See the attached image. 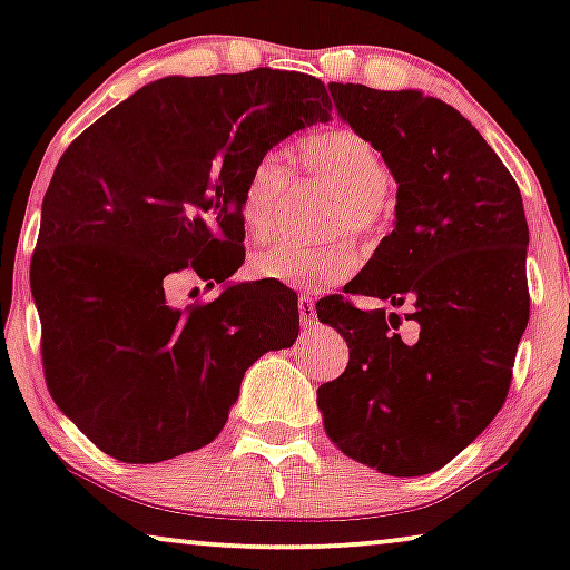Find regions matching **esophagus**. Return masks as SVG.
<instances>
[{
  "mask_svg": "<svg viewBox=\"0 0 570 570\" xmlns=\"http://www.w3.org/2000/svg\"><path fill=\"white\" fill-rule=\"evenodd\" d=\"M297 311L299 318H303V326H311L316 322V305H313V299L307 297V294H299L297 297Z\"/></svg>",
  "mask_w": 570,
  "mask_h": 570,
  "instance_id": "1",
  "label": "esophagus"
}]
</instances>
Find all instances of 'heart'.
<instances>
[{
	"mask_svg": "<svg viewBox=\"0 0 570 570\" xmlns=\"http://www.w3.org/2000/svg\"><path fill=\"white\" fill-rule=\"evenodd\" d=\"M299 160L313 176L340 193V206L332 212L330 235H367L377 227L383 195L391 185V171L372 144L353 130L337 128L316 134L299 144ZM292 193V171L278 155H263L252 163L240 185V222L254 238H267L281 225ZM358 252L348 240L299 248L267 246L248 263L254 278L299 289H324L340 284L356 271Z\"/></svg>",
	"mask_w": 570,
	"mask_h": 570,
	"instance_id": "obj_1",
	"label": "heart"
}]
</instances>
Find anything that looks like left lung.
<instances>
[{
  "instance_id": "obj_1",
  "label": "left lung",
  "mask_w": 570,
  "mask_h": 570,
  "mask_svg": "<svg viewBox=\"0 0 570 570\" xmlns=\"http://www.w3.org/2000/svg\"><path fill=\"white\" fill-rule=\"evenodd\" d=\"M340 117L396 179V227L345 286L316 303L348 343V367L318 389L330 440L391 476L436 472L499 415L531 316L520 187L480 130L421 90L332 82Z\"/></svg>"
}]
</instances>
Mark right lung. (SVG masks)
<instances>
[{
    "mask_svg": "<svg viewBox=\"0 0 570 570\" xmlns=\"http://www.w3.org/2000/svg\"><path fill=\"white\" fill-rule=\"evenodd\" d=\"M311 75L163 77L85 128L42 200L31 294L50 396L122 463H158L225 429L244 372L299 332L297 294L254 281L174 307L195 273L222 284L244 265L240 185L294 130L326 122Z\"/></svg>",
    "mask_w": 570,
    "mask_h": 570,
    "instance_id": "1",
    "label": "right lung"
}]
</instances>
